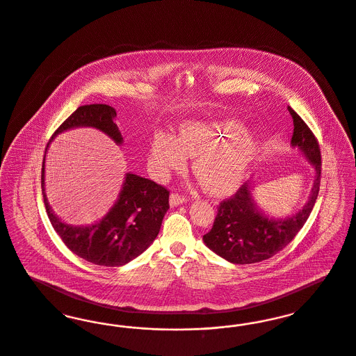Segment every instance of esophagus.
<instances>
[{
  "mask_svg": "<svg viewBox=\"0 0 356 356\" xmlns=\"http://www.w3.org/2000/svg\"><path fill=\"white\" fill-rule=\"evenodd\" d=\"M186 202V198L185 197H182V195H179V194H177V193H171L170 194V206H179L182 205V204H185Z\"/></svg>",
  "mask_w": 356,
  "mask_h": 356,
  "instance_id": "obj_1",
  "label": "esophagus"
}]
</instances>
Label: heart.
Returning a JSON list of instances; mask_svg holds the SVG:
<instances>
[{
  "label": "heart",
  "instance_id": "obj_1",
  "mask_svg": "<svg viewBox=\"0 0 356 356\" xmlns=\"http://www.w3.org/2000/svg\"><path fill=\"white\" fill-rule=\"evenodd\" d=\"M187 155L195 156L193 169L206 190L224 195L241 184L259 155L257 139L236 119L187 122L178 136L154 134L150 165L158 177L185 169Z\"/></svg>",
  "mask_w": 356,
  "mask_h": 356
}]
</instances>
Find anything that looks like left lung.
Masks as SVG:
<instances>
[{
  "instance_id": "obj_1",
  "label": "left lung",
  "mask_w": 356,
  "mask_h": 356,
  "mask_svg": "<svg viewBox=\"0 0 356 356\" xmlns=\"http://www.w3.org/2000/svg\"><path fill=\"white\" fill-rule=\"evenodd\" d=\"M293 136L291 146L302 154L314 168V186L308 201L295 214L272 217L254 200V186L245 184L230 200L221 202L213 227L204 236L206 246L232 264L264 261L279 253L308 220L320 187L321 156L318 140L304 120L291 107Z\"/></svg>"
}]
</instances>
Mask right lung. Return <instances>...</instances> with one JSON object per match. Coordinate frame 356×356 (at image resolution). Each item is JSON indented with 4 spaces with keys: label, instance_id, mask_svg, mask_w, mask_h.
I'll return each instance as SVG.
<instances>
[{
    "label": "right lung",
    "instance_id": "1",
    "mask_svg": "<svg viewBox=\"0 0 356 356\" xmlns=\"http://www.w3.org/2000/svg\"><path fill=\"white\" fill-rule=\"evenodd\" d=\"M116 110L107 104L81 106L51 138L79 127H92L110 136L118 146L123 136L115 123ZM41 187L49 221L67 248L84 259L103 266H122L140 256L156 238L166 211L169 191L147 178L126 172L124 181L110 210L95 224H67L49 206L45 194V156L42 161Z\"/></svg>",
    "mask_w": 356,
    "mask_h": 356
}]
</instances>
